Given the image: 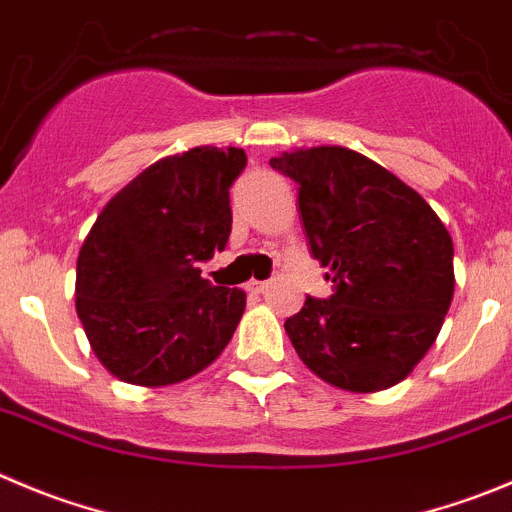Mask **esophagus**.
I'll list each match as a JSON object with an SVG mask.
<instances>
[{
    "mask_svg": "<svg viewBox=\"0 0 512 512\" xmlns=\"http://www.w3.org/2000/svg\"><path fill=\"white\" fill-rule=\"evenodd\" d=\"M267 288H270L267 280H250V283H247V290H250V293H265Z\"/></svg>",
    "mask_w": 512,
    "mask_h": 512,
    "instance_id": "obj_1",
    "label": "esophagus"
}]
</instances>
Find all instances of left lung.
<instances>
[{
	"label": "left lung",
	"instance_id": "1",
	"mask_svg": "<svg viewBox=\"0 0 512 512\" xmlns=\"http://www.w3.org/2000/svg\"><path fill=\"white\" fill-rule=\"evenodd\" d=\"M270 166L298 184L310 250L333 283L285 321L300 361L353 394L399 384L450 310V232L422 194L351 148H295Z\"/></svg>",
	"mask_w": 512,
	"mask_h": 512
}]
</instances>
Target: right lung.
I'll return each instance as SVG.
<instances>
[{
  "instance_id": "1",
  "label": "right lung",
  "mask_w": 512,
  "mask_h": 512,
  "mask_svg": "<svg viewBox=\"0 0 512 512\" xmlns=\"http://www.w3.org/2000/svg\"><path fill=\"white\" fill-rule=\"evenodd\" d=\"M245 161L234 146L164 156L128 181L90 227L78 255L75 310L116 379L179 384L232 341L245 290L209 285L197 262L227 245L229 186Z\"/></svg>"
}]
</instances>
